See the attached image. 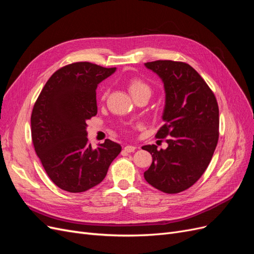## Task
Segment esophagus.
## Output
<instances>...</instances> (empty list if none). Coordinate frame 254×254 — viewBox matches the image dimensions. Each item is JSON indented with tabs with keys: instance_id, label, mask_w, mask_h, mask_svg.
I'll return each instance as SVG.
<instances>
[{
	"instance_id": "34e87169",
	"label": "esophagus",
	"mask_w": 254,
	"mask_h": 254,
	"mask_svg": "<svg viewBox=\"0 0 254 254\" xmlns=\"http://www.w3.org/2000/svg\"><path fill=\"white\" fill-rule=\"evenodd\" d=\"M135 146H132V145H127V146H125L124 147V150L126 151V152H132V151H134L135 150Z\"/></svg>"
}]
</instances>
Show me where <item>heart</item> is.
<instances>
[{
    "label": "heart",
    "mask_w": 254,
    "mask_h": 254,
    "mask_svg": "<svg viewBox=\"0 0 254 254\" xmlns=\"http://www.w3.org/2000/svg\"><path fill=\"white\" fill-rule=\"evenodd\" d=\"M128 90L132 97L141 95V94H147L150 95L151 88L147 82L140 78H131L128 81ZM106 95V93H105ZM104 95V96H105Z\"/></svg>",
    "instance_id": "obj_1"
}]
</instances>
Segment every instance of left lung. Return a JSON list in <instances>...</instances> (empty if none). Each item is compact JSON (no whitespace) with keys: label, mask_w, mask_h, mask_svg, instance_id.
<instances>
[{"label":"left lung","mask_w":254,"mask_h":254,"mask_svg":"<svg viewBox=\"0 0 254 254\" xmlns=\"http://www.w3.org/2000/svg\"><path fill=\"white\" fill-rule=\"evenodd\" d=\"M162 80L164 125L156 136L166 137V149L145 145L152 163L144 173L150 186L167 194L186 190L209 166L218 142L217 101L202 77L190 64L172 60L144 64Z\"/></svg>","instance_id":"8db88e82"}]
</instances>
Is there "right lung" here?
Segmentation results:
<instances>
[{
    "instance_id": "obj_1",
    "label": "right lung",
    "mask_w": 254,
    "mask_h": 254,
    "mask_svg": "<svg viewBox=\"0 0 254 254\" xmlns=\"http://www.w3.org/2000/svg\"><path fill=\"white\" fill-rule=\"evenodd\" d=\"M117 67L76 63L59 68L34 106L30 126L37 156L61 190L81 193L101 183L121 145L107 139L93 148L87 121L97 114L96 89Z\"/></svg>"
}]
</instances>
